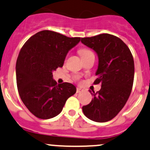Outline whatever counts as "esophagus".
I'll return each mask as SVG.
<instances>
[{"instance_id": "esophagus-1", "label": "esophagus", "mask_w": 150, "mask_h": 150, "mask_svg": "<svg viewBox=\"0 0 150 150\" xmlns=\"http://www.w3.org/2000/svg\"><path fill=\"white\" fill-rule=\"evenodd\" d=\"M83 90L81 89V88H77V90H76L77 93H80L83 92Z\"/></svg>"}]
</instances>
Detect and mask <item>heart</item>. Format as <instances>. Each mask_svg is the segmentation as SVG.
Returning a JSON list of instances; mask_svg holds the SVG:
<instances>
[{"label":"heart","instance_id":"heart-1","mask_svg":"<svg viewBox=\"0 0 150 150\" xmlns=\"http://www.w3.org/2000/svg\"><path fill=\"white\" fill-rule=\"evenodd\" d=\"M79 54H80V56H81L82 59H83V58H85L86 57H87L88 55L93 54V53L92 52L90 51L89 50H87V49H80L79 50Z\"/></svg>","mask_w":150,"mask_h":150}]
</instances>
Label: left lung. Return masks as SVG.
<instances>
[{
    "mask_svg": "<svg viewBox=\"0 0 150 150\" xmlns=\"http://www.w3.org/2000/svg\"><path fill=\"white\" fill-rule=\"evenodd\" d=\"M81 42L98 54V78L94 84H101L98 92L89 91L93 98L83 106V113L92 121L106 122L119 113L132 92L134 76L133 56L121 39L109 34L81 38Z\"/></svg>",
    "mask_w": 150,
    "mask_h": 150,
    "instance_id": "8db88e82",
    "label": "left lung"
}]
</instances>
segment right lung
Segmentation results:
<instances>
[{
	"mask_svg": "<svg viewBox=\"0 0 150 150\" xmlns=\"http://www.w3.org/2000/svg\"><path fill=\"white\" fill-rule=\"evenodd\" d=\"M80 41V37L44 30L30 37L21 49L16 65L17 88L22 102L37 118L57 116L76 93L71 83L57 84L52 72L62 67L68 52Z\"/></svg>",
	"mask_w": 150,
	"mask_h": 150,
	"instance_id": "obj_1",
	"label": "right lung"
}]
</instances>
